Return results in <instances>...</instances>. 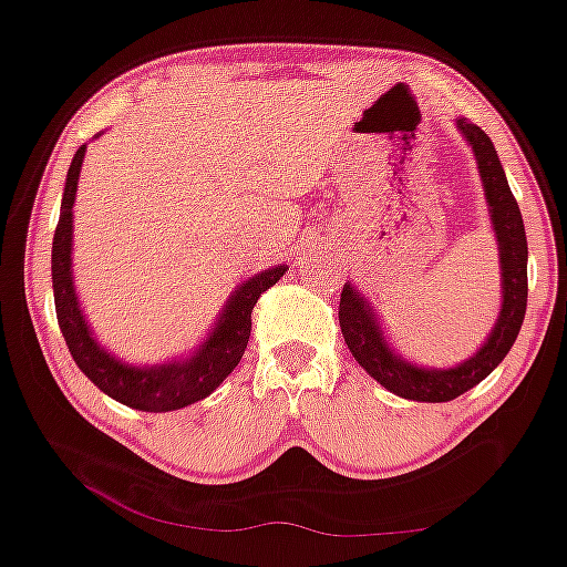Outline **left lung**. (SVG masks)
<instances>
[{"mask_svg":"<svg viewBox=\"0 0 567 567\" xmlns=\"http://www.w3.org/2000/svg\"><path fill=\"white\" fill-rule=\"evenodd\" d=\"M456 128L473 147L483 195L488 203L491 227H494L496 243H499L502 306L488 338L470 359L460 361L456 367L435 370V367L412 364L391 349L383 327H380L378 311L357 290V285H343L338 311L340 330H343L346 346H349L353 359L391 393L401 395V399L427 401V404L452 401L478 385L481 380H486L513 349L525 317V303H528V240H525L520 208H517L513 189L504 176L499 155H496L494 142L481 126L470 124L467 118H456Z\"/></svg>","mask_w":567,"mask_h":567,"instance_id":"obj_1","label":"left lung"}]
</instances>
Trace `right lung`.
I'll list each match as a JSON object with an SVG mask.
<instances>
[{
  "instance_id": "right-lung-1",
  "label": "right lung",
  "mask_w": 567,
  "mask_h": 567,
  "mask_svg": "<svg viewBox=\"0 0 567 567\" xmlns=\"http://www.w3.org/2000/svg\"><path fill=\"white\" fill-rule=\"evenodd\" d=\"M84 155L86 145H81L73 155L71 168H68L60 221L52 240L54 311H58V324L68 351H71L79 370L102 393H107L124 406L140 409V412H174V409L203 401L240 364L250 338V311H254L261 292L269 290L288 271V266L277 264L237 285L208 336L197 343V349L189 357L163 361V364H128L94 338L86 313L79 303L76 285H73V203H76Z\"/></svg>"
}]
</instances>
